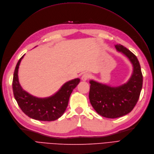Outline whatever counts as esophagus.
<instances>
[{
  "label": "esophagus",
  "instance_id": "obj_1",
  "mask_svg": "<svg viewBox=\"0 0 154 154\" xmlns=\"http://www.w3.org/2000/svg\"><path fill=\"white\" fill-rule=\"evenodd\" d=\"M90 78V75L89 73H84L83 75V76H82V79L83 81H86V80H87L88 79H89Z\"/></svg>",
  "mask_w": 154,
  "mask_h": 154
}]
</instances>
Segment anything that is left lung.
<instances>
[{
    "instance_id": "obj_1",
    "label": "left lung",
    "mask_w": 154,
    "mask_h": 154,
    "mask_svg": "<svg viewBox=\"0 0 154 154\" xmlns=\"http://www.w3.org/2000/svg\"><path fill=\"white\" fill-rule=\"evenodd\" d=\"M133 64V74L129 81L113 87L90 80L89 99L92 107L100 116L107 118H117L130 113L139 99L142 88L143 76L139 61L134 54L121 44L116 45Z\"/></svg>"
}]
</instances>
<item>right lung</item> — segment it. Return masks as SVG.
<instances>
[{"label":"right lung","instance_id":"add662e5","mask_svg":"<svg viewBox=\"0 0 154 154\" xmlns=\"http://www.w3.org/2000/svg\"><path fill=\"white\" fill-rule=\"evenodd\" d=\"M24 56L16 64L13 80V94L18 106L26 116L35 120L52 121L57 119L65 112L69 97L73 89L80 82V79L76 78L66 82L56 94L51 97H34L22 88L18 79V69Z\"/></svg>","mask_w":154,"mask_h":154}]
</instances>
